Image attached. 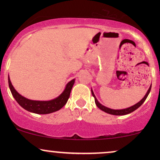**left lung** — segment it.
<instances>
[{"mask_svg": "<svg viewBox=\"0 0 160 160\" xmlns=\"http://www.w3.org/2000/svg\"><path fill=\"white\" fill-rule=\"evenodd\" d=\"M151 88H152V84H151V86L149 87V89H148L147 92L145 95V96L142 98V99L140 100L138 102H137L136 104H135L134 106H130L129 107V108H124V109H111V108H109L108 107H106L104 106H102L101 103H100L99 102H98V100H97V98H96L95 94H94L92 89H91V92H92V95L95 98V104L97 105V106L99 108L100 110H102V111H104V112L106 113H108L109 114H111V115H117V116H122V115H126V114H128V113H130L133 112V111L136 110L137 108H138L140 106H141L142 104L143 103V102L145 101L146 98H147L148 94H149L150 91H151Z\"/></svg>", "mask_w": 160, "mask_h": 160, "instance_id": "8db88e82", "label": "left lung"}]
</instances>
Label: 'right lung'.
Wrapping results in <instances>:
<instances>
[{
  "mask_svg": "<svg viewBox=\"0 0 160 160\" xmlns=\"http://www.w3.org/2000/svg\"><path fill=\"white\" fill-rule=\"evenodd\" d=\"M8 80L11 92L19 106L28 111L38 113V114H47V113L55 112V111L62 108L66 104L70 97L72 87H73L74 82H75V78L70 81L65 86L64 91L58 98L51 100H47V101H42V100H30L23 97L22 95L17 92L14 87H13L9 76H8Z\"/></svg>",
  "mask_w": 160,
  "mask_h": 160,
  "instance_id": "add662e5",
  "label": "right lung"
}]
</instances>
